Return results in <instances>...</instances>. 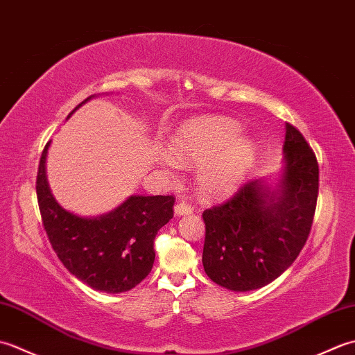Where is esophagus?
<instances>
[{
    "label": "esophagus",
    "instance_id": "obj_1",
    "mask_svg": "<svg viewBox=\"0 0 355 355\" xmlns=\"http://www.w3.org/2000/svg\"><path fill=\"white\" fill-rule=\"evenodd\" d=\"M175 215L177 216H183V215H191L193 212V207L187 205V202L182 201V202H177L175 205Z\"/></svg>",
    "mask_w": 355,
    "mask_h": 355
}]
</instances>
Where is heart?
<instances>
[{
    "instance_id": "heart-1",
    "label": "heart",
    "mask_w": 355,
    "mask_h": 355,
    "mask_svg": "<svg viewBox=\"0 0 355 355\" xmlns=\"http://www.w3.org/2000/svg\"><path fill=\"white\" fill-rule=\"evenodd\" d=\"M241 134L243 128L235 120L193 119L178 128L172 139V149L187 162L201 163L198 184L202 192L225 195L243 182L258 150L250 139L241 137ZM176 156L164 153L163 163L171 169H178L182 162Z\"/></svg>"
}]
</instances>
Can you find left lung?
I'll use <instances>...</instances> for the list:
<instances>
[{
  "label": "left lung",
  "instance_id": "1",
  "mask_svg": "<svg viewBox=\"0 0 355 355\" xmlns=\"http://www.w3.org/2000/svg\"><path fill=\"white\" fill-rule=\"evenodd\" d=\"M285 130V166L276 189L250 180L202 212V266L227 290L250 291L275 281L296 261L311 232L319 164L299 130L290 123Z\"/></svg>",
  "mask_w": 355,
  "mask_h": 355
}]
</instances>
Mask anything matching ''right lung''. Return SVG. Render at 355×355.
<instances>
[{
  "label": "right lung",
  "instance_id": "1",
  "mask_svg": "<svg viewBox=\"0 0 355 355\" xmlns=\"http://www.w3.org/2000/svg\"><path fill=\"white\" fill-rule=\"evenodd\" d=\"M49 146L50 141L37 168L36 197L53 250L71 275L93 290L116 294L134 288L150 273L155 259L154 239L173 216L175 198L132 195L110 214L96 218L74 215L51 195L45 175Z\"/></svg>",
  "mask_w": 355,
  "mask_h": 355
}]
</instances>
